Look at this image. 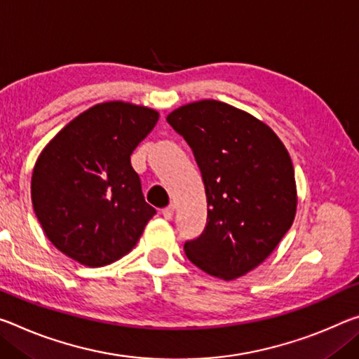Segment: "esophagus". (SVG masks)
Listing matches in <instances>:
<instances>
[{"label": "esophagus", "instance_id": "34e87169", "mask_svg": "<svg viewBox=\"0 0 359 359\" xmlns=\"http://www.w3.org/2000/svg\"><path fill=\"white\" fill-rule=\"evenodd\" d=\"M161 214H163V217L164 219H172V215H174V206H168V208H164L163 210H161Z\"/></svg>", "mask_w": 359, "mask_h": 359}]
</instances>
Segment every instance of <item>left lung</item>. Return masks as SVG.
Wrapping results in <instances>:
<instances>
[{
	"instance_id": "1",
	"label": "left lung",
	"mask_w": 359,
	"mask_h": 359,
	"mask_svg": "<svg viewBox=\"0 0 359 359\" xmlns=\"http://www.w3.org/2000/svg\"><path fill=\"white\" fill-rule=\"evenodd\" d=\"M166 119L193 150L208 198L206 229L185 243L187 257L220 280L244 276L294 222L291 156L270 126L224 102H191Z\"/></svg>"
}]
</instances>
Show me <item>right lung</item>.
Wrapping results in <instances>:
<instances>
[{
    "mask_svg": "<svg viewBox=\"0 0 359 359\" xmlns=\"http://www.w3.org/2000/svg\"><path fill=\"white\" fill-rule=\"evenodd\" d=\"M144 105L111 100L88 108L44 147L32 174V203L49 241L86 266L133 251L156 214L130 155L158 123Z\"/></svg>",
    "mask_w": 359,
    "mask_h": 359,
    "instance_id": "obj_1",
    "label": "right lung"
}]
</instances>
